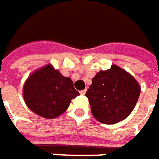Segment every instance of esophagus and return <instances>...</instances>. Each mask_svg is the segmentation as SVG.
<instances>
[{
	"label": "esophagus",
	"mask_w": 159,
	"mask_h": 159,
	"mask_svg": "<svg viewBox=\"0 0 159 159\" xmlns=\"http://www.w3.org/2000/svg\"><path fill=\"white\" fill-rule=\"evenodd\" d=\"M86 92H87V90H86V89H84V90H82V91H80V95L84 96V95L86 94Z\"/></svg>",
	"instance_id": "1"
}]
</instances>
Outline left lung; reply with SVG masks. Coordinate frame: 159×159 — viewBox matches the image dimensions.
I'll return each mask as SVG.
<instances>
[{"instance_id": "obj_1", "label": "left lung", "mask_w": 159, "mask_h": 159, "mask_svg": "<svg viewBox=\"0 0 159 159\" xmlns=\"http://www.w3.org/2000/svg\"><path fill=\"white\" fill-rule=\"evenodd\" d=\"M140 87L133 76L117 65L100 70L86 93L93 116L105 124L127 118L137 104Z\"/></svg>"}]
</instances>
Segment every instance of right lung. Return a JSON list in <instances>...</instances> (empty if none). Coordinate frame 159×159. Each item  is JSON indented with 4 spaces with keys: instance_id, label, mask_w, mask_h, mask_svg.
<instances>
[{
    "instance_id": "add662e5",
    "label": "right lung",
    "mask_w": 159,
    "mask_h": 159,
    "mask_svg": "<svg viewBox=\"0 0 159 159\" xmlns=\"http://www.w3.org/2000/svg\"><path fill=\"white\" fill-rule=\"evenodd\" d=\"M79 95L72 80L51 64L32 72L23 86V98L28 108L47 119L62 115Z\"/></svg>"
}]
</instances>
